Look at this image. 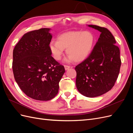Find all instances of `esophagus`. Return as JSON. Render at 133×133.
I'll use <instances>...</instances> for the list:
<instances>
[{
  "label": "esophagus",
  "mask_w": 133,
  "mask_h": 133,
  "mask_svg": "<svg viewBox=\"0 0 133 133\" xmlns=\"http://www.w3.org/2000/svg\"><path fill=\"white\" fill-rule=\"evenodd\" d=\"M64 68H65V70H67L68 69H69V68H70V66H68V65H64Z\"/></svg>",
  "instance_id": "obj_1"
}]
</instances>
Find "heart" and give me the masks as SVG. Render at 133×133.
Returning a JSON list of instances; mask_svg holds the SVG:
<instances>
[{
	"mask_svg": "<svg viewBox=\"0 0 133 133\" xmlns=\"http://www.w3.org/2000/svg\"><path fill=\"white\" fill-rule=\"evenodd\" d=\"M58 41H52L49 44V49L54 58L57 60L62 59L64 49L68 55L64 61L70 63L74 60L82 62L90 54L95 43V37L89 31H71L60 34Z\"/></svg>",
	"mask_w": 133,
	"mask_h": 133,
	"instance_id": "heart-1",
	"label": "heart"
}]
</instances>
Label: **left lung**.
I'll return each instance as SVG.
<instances>
[{
  "mask_svg": "<svg viewBox=\"0 0 133 133\" xmlns=\"http://www.w3.org/2000/svg\"><path fill=\"white\" fill-rule=\"evenodd\" d=\"M88 26L101 34L90 55L77 66L76 86L80 94L96 97L111 89L117 79L121 66L119 48L110 31L97 25Z\"/></svg>",
  "mask_w": 133,
  "mask_h": 133,
  "instance_id": "obj_1",
  "label": "left lung"
}]
</instances>
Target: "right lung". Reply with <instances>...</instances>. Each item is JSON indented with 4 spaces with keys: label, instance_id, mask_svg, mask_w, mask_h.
Returning <instances> with one entry per match:
<instances>
[{
    "label": "right lung",
    "instance_id": "add662e5",
    "mask_svg": "<svg viewBox=\"0 0 133 133\" xmlns=\"http://www.w3.org/2000/svg\"><path fill=\"white\" fill-rule=\"evenodd\" d=\"M50 28H42L24 35L13 50V71L21 89L29 97L47 101L57 95L64 66L51 57Z\"/></svg>",
    "mask_w": 133,
    "mask_h": 133
}]
</instances>
